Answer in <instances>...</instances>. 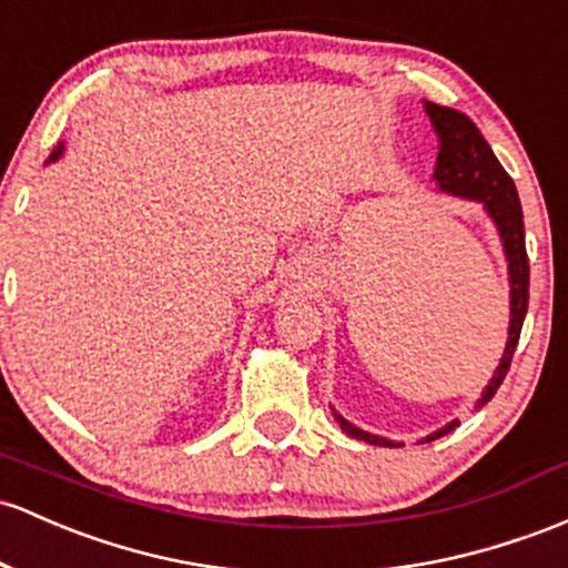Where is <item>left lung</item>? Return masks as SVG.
Returning a JSON list of instances; mask_svg holds the SVG:
<instances>
[{
    "label": "left lung",
    "instance_id": "obj_1",
    "mask_svg": "<svg viewBox=\"0 0 568 568\" xmlns=\"http://www.w3.org/2000/svg\"><path fill=\"white\" fill-rule=\"evenodd\" d=\"M426 112L434 123V132L439 136V155H436V170L434 180L439 191L453 193V196L471 199V202H483L485 213L496 223L498 236H501L504 255L509 261V336L507 347H504L501 361H498L494 377L485 385L483 396L477 398L475 407L483 409L485 404L494 398L498 385L507 377L509 364L520 339L523 321L528 313V255H526V229H523V210L520 199H517V189L509 178L507 170L498 164V159L479 134V129L466 118L464 112L442 108V104L426 102ZM334 420L339 423L342 432L353 439H364L369 445L379 447H396V442L385 439V436L369 434L364 428L353 426L339 413H334ZM458 426V420L447 423L439 432L428 434L423 442H434L439 436L450 434Z\"/></svg>",
    "mask_w": 568,
    "mask_h": 568
}]
</instances>
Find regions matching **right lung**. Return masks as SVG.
<instances>
[{
  "instance_id": "right-lung-1",
  "label": "right lung",
  "mask_w": 568,
  "mask_h": 568,
  "mask_svg": "<svg viewBox=\"0 0 568 568\" xmlns=\"http://www.w3.org/2000/svg\"><path fill=\"white\" fill-rule=\"evenodd\" d=\"M61 153H64V142H59V145H55V151L51 153V159H48V164H51V161H55V159H59V155Z\"/></svg>"
}]
</instances>
